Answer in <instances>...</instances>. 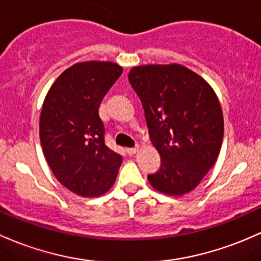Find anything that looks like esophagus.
<instances>
[{
	"label": "esophagus",
	"mask_w": 261,
	"mask_h": 261,
	"mask_svg": "<svg viewBox=\"0 0 261 261\" xmlns=\"http://www.w3.org/2000/svg\"><path fill=\"white\" fill-rule=\"evenodd\" d=\"M126 151H127L128 154H135L137 151H139V146H135V147H128Z\"/></svg>",
	"instance_id": "34e87169"
}]
</instances>
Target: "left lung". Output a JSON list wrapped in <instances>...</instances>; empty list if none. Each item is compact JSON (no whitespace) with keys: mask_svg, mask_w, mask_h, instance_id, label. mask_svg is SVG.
I'll return each instance as SVG.
<instances>
[{"mask_svg":"<svg viewBox=\"0 0 261 261\" xmlns=\"http://www.w3.org/2000/svg\"><path fill=\"white\" fill-rule=\"evenodd\" d=\"M128 82L145 110L161 167L147 178L168 196L193 191L218 157L224 134L222 107L202 76L179 64L135 67Z\"/></svg>","mask_w":261,"mask_h":261,"instance_id":"1","label":"left lung"}]
</instances>
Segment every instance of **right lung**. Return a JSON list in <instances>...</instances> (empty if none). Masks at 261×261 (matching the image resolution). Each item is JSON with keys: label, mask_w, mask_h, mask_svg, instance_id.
Instances as JSON below:
<instances>
[{"label": "right lung", "mask_w": 261, "mask_h": 261, "mask_svg": "<svg viewBox=\"0 0 261 261\" xmlns=\"http://www.w3.org/2000/svg\"><path fill=\"white\" fill-rule=\"evenodd\" d=\"M113 62H82L53 83L39 119L45 160L56 178L82 197H98L113 187L122 157L105 144L99 107L121 75Z\"/></svg>", "instance_id": "add662e5"}]
</instances>
